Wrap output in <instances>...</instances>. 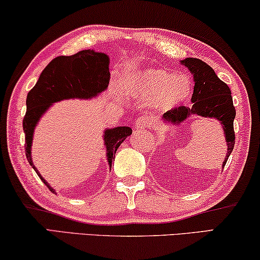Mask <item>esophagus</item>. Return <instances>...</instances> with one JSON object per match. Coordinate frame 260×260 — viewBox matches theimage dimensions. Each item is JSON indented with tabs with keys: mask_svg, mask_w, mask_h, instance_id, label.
I'll return each mask as SVG.
<instances>
[{
	"mask_svg": "<svg viewBox=\"0 0 260 260\" xmlns=\"http://www.w3.org/2000/svg\"><path fill=\"white\" fill-rule=\"evenodd\" d=\"M149 125H151V122H149V119L146 118V116H140V118H138L137 121L134 123L135 128L138 129H145L147 128Z\"/></svg>",
	"mask_w": 260,
	"mask_h": 260,
	"instance_id": "1",
	"label": "esophagus"
}]
</instances>
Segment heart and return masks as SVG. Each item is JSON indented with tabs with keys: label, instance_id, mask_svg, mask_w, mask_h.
Instances as JSON below:
<instances>
[{
	"label": "heart",
	"instance_id": "obj_1",
	"mask_svg": "<svg viewBox=\"0 0 260 260\" xmlns=\"http://www.w3.org/2000/svg\"><path fill=\"white\" fill-rule=\"evenodd\" d=\"M128 96L148 102L154 111L165 112L186 101L192 92L191 78L185 73H173L164 68H147L128 73L123 81ZM119 96L118 93H114Z\"/></svg>",
	"mask_w": 260,
	"mask_h": 260
}]
</instances>
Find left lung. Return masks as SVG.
<instances>
[{
    "instance_id": "1",
    "label": "left lung",
    "mask_w": 260,
    "mask_h": 260,
    "mask_svg": "<svg viewBox=\"0 0 260 260\" xmlns=\"http://www.w3.org/2000/svg\"><path fill=\"white\" fill-rule=\"evenodd\" d=\"M180 63L187 67L193 75L194 87L191 98L192 106L191 107L180 106L178 108L171 109L162 115V121L164 123L179 126L189 116L198 115L220 122L228 146V152L222 161V168H224L235 147L236 140L235 129H233L236 108L233 106L231 90L225 82L218 78L212 67L200 58L187 57L181 60Z\"/></svg>"
}]
</instances>
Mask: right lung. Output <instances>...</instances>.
Segmentation results:
<instances>
[{"instance_id": "add662e5", "label": "right lung", "mask_w": 260, "mask_h": 260, "mask_svg": "<svg viewBox=\"0 0 260 260\" xmlns=\"http://www.w3.org/2000/svg\"><path fill=\"white\" fill-rule=\"evenodd\" d=\"M111 73L107 54L86 49L72 56H57L43 69L36 85L27 95V112L23 119V132L25 135V155L40 179L53 193H56L40 174L32 164L31 145L35 127L39 120L53 104L62 100L80 99L88 100L96 98L107 89ZM132 134L128 126H118L104 131V144L106 158L109 168L114 159L116 149Z\"/></svg>"}]
</instances>
